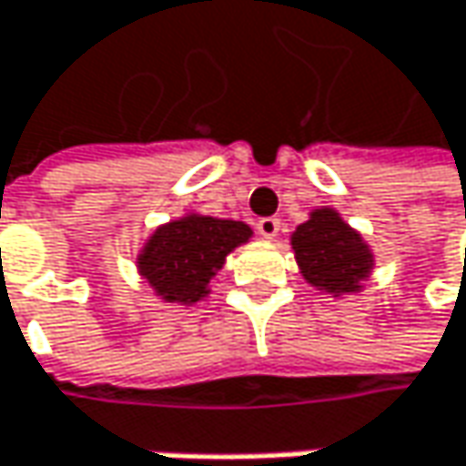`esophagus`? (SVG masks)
I'll return each mask as SVG.
<instances>
[{
    "label": "esophagus",
    "mask_w": 466,
    "mask_h": 466,
    "mask_svg": "<svg viewBox=\"0 0 466 466\" xmlns=\"http://www.w3.org/2000/svg\"><path fill=\"white\" fill-rule=\"evenodd\" d=\"M256 229L261 237H267V239H275L277 232H279V221L277 218H261L258 224H256Z\"/></svg>",
    "instance_id": "34e87169"
}]
</instances>
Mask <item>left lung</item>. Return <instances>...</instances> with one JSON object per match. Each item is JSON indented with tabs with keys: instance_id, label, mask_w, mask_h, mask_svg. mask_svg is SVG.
<instances>
[{
	"instance_id": "8db88e82",
	"label": "left lung",
	"mask_w": 466,
	"mask_h": 466,
	"mask_svg": "<svg viewBox=\"0 0 466 466\" xmlns=\"http://www.w3.org/2000/svg\"><path fill=\"white\" fill-rule=\"evenodd\" d=\"M299 272L319 293L344 299L365 290L376 256L365 237L350 227L336 208H315L290 234Z\"/></svg>"
}]
</instances>
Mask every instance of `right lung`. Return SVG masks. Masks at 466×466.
I'll use <instances>...</instances> for the list:
<instances>
[{"label": "right lung", "mask_w": 466, "mask_h": 466, "mask_svg": "<svg viewBox=\"0 0 466 466\" xmlns=\"http://www.w3.org/2000/svg\"><path fill=\"white\" fill-rule=\"evenodd\" d=\"M245 221L184 213L148 234L136 256V269L162 304L194 307L210 296V282L227 256L250 242Z\"/></svg>", "instance_id": "add662e5"}]
</instances>
